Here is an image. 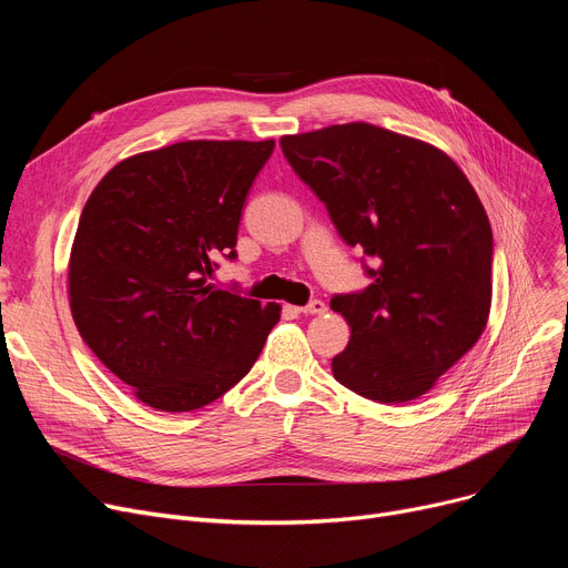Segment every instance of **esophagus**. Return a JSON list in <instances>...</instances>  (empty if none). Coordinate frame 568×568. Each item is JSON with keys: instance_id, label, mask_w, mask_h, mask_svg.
<instances>
[{"instance_id": "obj_1", "label": "esophagus", "mask_w": 568, "mask_h": 568, "mask_svg": "<svg viewBox=\"0 0 568 568\" xmlns=\"http://www.w3.org/2000/svg\"><path fill=\"white\" fill-rule=\"evenodd\" d=\"M294 311L302 313V315H322V313H326V304L320 302V300H313L308 306H300V308H294Z\"/></svg>"}]
</instances>
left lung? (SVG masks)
<instances>
[{"instance_id":"8db88e82","label":"left lung","mask_w":568,"mask_h":568,"mask_svg":"<svg viewBox=\"0 0 568 568\" xmlns=\"http://www.w3.org/2000/svg\"><path fill=\"white\" fill-rule=\"evenodd\" d=\"M283 154L373 283L336 294L349 329L334 377L368 400L430 392L481 338L493 300V230L465 172L442 149L366 122L283 135Z\"/></svg>"}]
</instances>
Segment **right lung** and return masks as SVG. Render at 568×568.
Masks as SVG:
<instances>
[{
  "label": "right lung",
  "instance_id": "add662e5",
  "mask_svg": "<svg viewBox=\"0 0 568 568\" xmlns=\"http://www.w3.org/2000/svg\"><path fill=\"white\" fill-rule=\"evenodd\" d=\"M274 140H186L119 161L89 195L69 257L82 341L144 405L193 412L260 356L281 306L219 290Z\"/></svg>",
  "mask_w": 568,
  "mask_h": 568
}]
</instances>
